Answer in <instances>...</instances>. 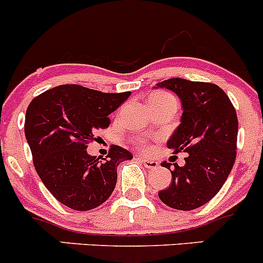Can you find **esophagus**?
Listing matches in <instances>:
<instances>
[{
	"label": "esophagus",
	"mask_w": 263,
	"mask_h": 263,
	"mask_svg": "<svg viewBox=\"0 0 263 263\" xmlns=\"http://www.w3.org/2000/svg\"><path fill=\"white\" fill-rule=\"evenodd\" d=\"M138 160L147 167V169H156V167L159 166V162L155 161V160L143 159V157H138Z\"/></svg>",
	"instance_id": "esophagus-1"
}]
</instances>
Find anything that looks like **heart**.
Listing matches in <instances>:
<instances>
[{"label":"heart","mask_w":263,"mask_h":263,"mask_svg":"<svg viewBox=\"0 0 263 263\" xmlns=\"http://www.w3.org/2000/svg\"><path fill=\"white\" fill-rule=\"evenodd\" d=\"M151 99H154V101H166V99H174V97L171 96V94H167V92L159 91V92H154V94L148 98V101H151ZM174 101H176V99H174ZM138 146L142 147V148H144V147H146V143H144L143 141H139Z\"/></svg>","instance_id":"heart-1"}]
</instances>
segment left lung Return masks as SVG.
I'll return each instance as SVG.
<instances>
[{
    "label": "left lung",
    "instance_id": "left-lung-1",
    "mask_svg": "<svg viewBox=\"0 0 263 263\" xmlns=\"http://www.w3.org/2000/svg\"><path fill=\"white\" fill-rule=\"evenodd\" d=\"M182 102L181 124L167 141L173 154L187 152L186 164L162 162L172 173L169 187L159 192L165 205L192 211L213 199L226 182L236 159L237 116L219 86L209 82L169 79L156 84Z\"/></svg>",
    "mask_w": 263,
    "mask_h": 263
}]
</instances>
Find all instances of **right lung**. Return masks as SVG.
Instances as JSON below:
<instances>
[{
	"instance_id": "right-lung-1",
	"label": "right lung",
	"mask_w": 263,
	"mask_h": 263,
	"mask_svg": "<svg viewBox=\"0 0 263 263\" xmlns=\"http://www.w3.org/2000/svg\"><path fill=\"white\" fill-rule=\"evenodd\" d=\"M132 94L102 92L81 85H61L29 103L24 133L42 183L52 196L73 211H90L114 192L117 166L133 155L111 146L106 159L86 152L97 130Z\"/></svg>"
}]
</instances>
